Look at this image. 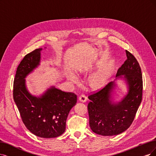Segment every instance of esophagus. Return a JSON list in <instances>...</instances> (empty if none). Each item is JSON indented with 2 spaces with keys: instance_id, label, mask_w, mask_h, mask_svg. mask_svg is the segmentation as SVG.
Here are the masks:
<instances>
[{
  "instance_id": "34e87169",
  "label": "esophagus",
  "mask_w": 156,
  "mask_h": 156,
  "mask_svg": "<svg viewBox=\"0 0 156 156\" xmlns=\"http://www.w3.org/2000/svg\"><path fill=\"white\" fill-rule=\"evenodd\" d=\"M87 97H86V96L85 94H82L79 97V100L82 102H85L86 101H87Z\"/></svg>"
}]
</instances>
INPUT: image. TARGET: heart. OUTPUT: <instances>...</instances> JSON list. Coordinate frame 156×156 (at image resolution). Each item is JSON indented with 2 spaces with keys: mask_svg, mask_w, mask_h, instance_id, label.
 <instances>
[{
  "mask_svg": "<svg viewBox=\"0 0 156 156\" xmlns=\"http://www.w3.org/2000/svg\"><path fill=\"white\" fill-rule=\"evenodd\" d=\"M69 79H70L71 81H72L74 83H76L77 82V78L74 76H70L69 77ZM105 80V74L104 73H100L97 75H95L93 77V78L90 80V85L92 87H100V85H101L103 82H104Z\"/></svg>",
  "mask_w": 156,
  "mask_h": 156,
  "instance_id": "heart-1",
  "label": "heart"
}]
</instances>
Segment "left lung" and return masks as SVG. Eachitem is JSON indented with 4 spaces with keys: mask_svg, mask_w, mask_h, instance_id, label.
<instances>
[{
    "mask_svg": "<svg viewBox=\"0 0 156 156\" xmlns=\"http://www.w3.org/2000/svg\"><path fill=\"white\" fill-rule=\"evenodd\" d=\"M125 52L127 58L116 74V77L124 75L128 84V93L122 100L116 103L111 100L114 82L88 96L90 100L87 105L89 126L97 134L115 136L125 131L133 122L141 102V69L135 56L127 50Z\"/></svg>",
    "mask_w": 156,
    "mask_h": 156,
    "instance_id": "1",
    "label": "left lung"
}]
</instances>
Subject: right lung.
I'll return each instance as SVG.
<instances>
[{
	"instance_id": "obj_1",
	"label": "right lung",
	"mask_w": 156,
	"mask_h": 156,
	"mask_svg": "<svg viewBox=\"0 0 156 156\" xmlns=\"http://www.w3.org/2000/svg\"><path fill=\"white\" fill-rule=\"evenodd\" d=\"M27 54L16 69L13 82V99L23 123L31 133L44 138L56 137L66 130L69 111L77 102V96L51 87L39 97L26 89L25 78L40 64V51Z\"/></svg>"
}]
</instances>
